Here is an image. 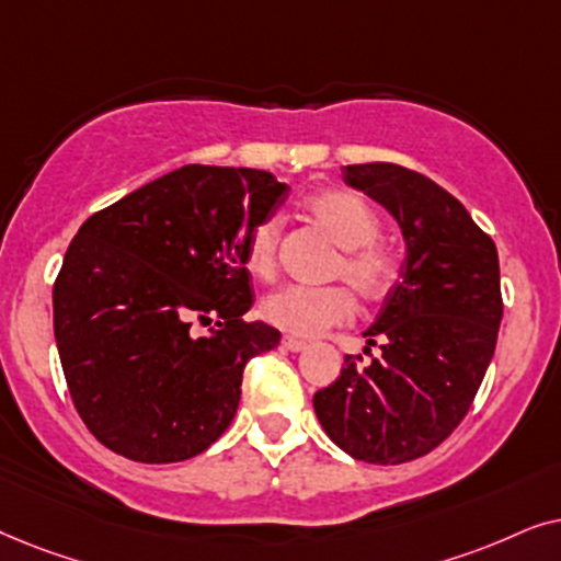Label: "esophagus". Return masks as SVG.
Wrapping results in <instances>:
<instances>
[{"label": "esophagus", "mask_w": 561, "mask_h": 561, "mask_svg": "<svg viewBox=\"0 0 561 561\" xmlns=\"http://www.w3.org/2000/svg\"><path fill=\"white\" fill-rule=\"evenodd\" d=\"M282 348H287V351H293V354H297V351L308 348V343L297 341V339H282Z\"/></svg>", "instance_id": "obj_1"}]
</instances>
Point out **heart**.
I'll list each match as a JSON object with an SVG mask.
<instances>
[{
  "label": "heart",
  "instance_id": "1",
  "mask_svg": "<svg viewBox=\"0 0 561 561\" xmlns=\"http://www.w3.org/2000/svg\"><path fill=\"white\" fill-rule=\"evenodd\" d=\"M302 213L325 230V236L341 249L333 276L364 300H377L392 285V259L379 249L375 238L379 220L371 207L348 190H320L302 203ZM279 220L264 218L245 238V264L256 276H272L276 268ZM264 318L279 331L300 339L325 333L354 318V297L346 287H302L289 285L276 289L261 302Z\"/></svg>",
  "mask_w": 561,
  "mask_h": 561
}]
</instances>
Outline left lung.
I'll return each instance as SVG.
<instances>
[{"instance_id":"obj_1","label":"left lung","mask_w":561,"mask_h":561,"mask_svg":"<svg viewBox=\"0 0 561 561\" xmlns=\"http://www.w3.org/2000/svg\"><path fill=\"white\" fill-rule=\"evenodd\" d=\"M343 182L400 226V282L364 335L382 354L346 356L312 398L323 431L348 457L402 465L436 449L461 423L495 354L503 320L492 238L454 194L398 163H354Z\"/></svg>"}]
</instances>
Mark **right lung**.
<instances>
[{
	"instance_id": "1",
	"label": "right lung",
	"mask_w": 561,
	"mask_h": 561,
	"mask_svg": "<svg viewBox=\"0 0 561 561\" xmlns=\"http://www.w3.org/2000/svg\"><path fill=\"white\" fill-rule=\"evenodd\" d=\"M285 194L268 171L192 163L79 228L54 287V333L96 442L171 465L222 436L245 362L282 339L243 316L253 305L245 238ZM194 322L214 328L199 334Z\"/></svg>"
}]
</instances>
